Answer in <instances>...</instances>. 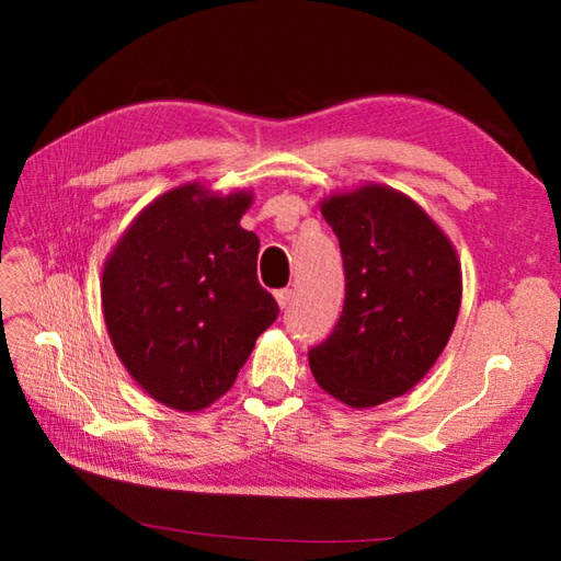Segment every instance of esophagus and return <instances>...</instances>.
I'll list each match as a JSON object with an SVG mask.
<instances>
[{
	"label": "esophagus",
	"mask_w": 561,
	"mask_h": 561,
	"mask_svg": "<svg viewBox=\"0 0 561 561\" xmlns=\"http://www.w3.org/2000/svg\"><path fill=\"white\" fill-rule=\"evenodd\" d=\"M274 296H277L279 308H287L291 304V299H294V291L291 289H279V291H274Z\"/></svg>",
	"instance_id": "obj_1"
}]
</instances>
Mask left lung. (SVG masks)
Listing matches in <instances>:
<instances>
[{"label":"left lung","instance_id":"obj_1","mask_svg":"<svg viewBox=\"0 0 561 561\" xmlns=\"http://www.w3.org/2000/svg\"><path fill=\"white\" fill-rule=\"evenodd\" d=\"M344 267L337 325L311 347L318 386L350 408H374L420 383L456 325L460 262L410 197L383 185L323 202Z\"/></svg>","mask_w":561,"mask_h":561}]
</instances>
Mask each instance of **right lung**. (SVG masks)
Returning a JSON list of instances; mask_svg holds the SVG:
<instances>
[{
    "mask_svg": "<svg viewBox=\"0 0 561 561\" xmlns=\"http://www.w3.org/2000/svg\"><path fill=\"white\" fill-rule=\"evenodd\" d=\"M250 195L175 187L139 214L103 270V316L137 383L169 408L219 400L279 316L257 282Z\"/></svg>",
    "mask_w": 561,
    "mask_h": 561,
    "instance_id": "obj_1",
    "label": "right lung"
}]
</instances>
